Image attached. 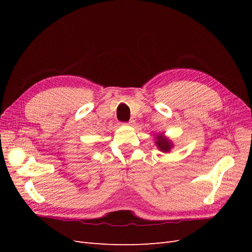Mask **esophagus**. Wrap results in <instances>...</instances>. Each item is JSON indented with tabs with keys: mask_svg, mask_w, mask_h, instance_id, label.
<instances>
[{
	"mask_svg": "<svg viewBox=\"0 0 252 252\" xmlns=\"http://www.w3.org/2000/svg\"><path fill=\"white\" fill-rule=\"evenodd\" d=\"M126 124H127V125H133V124H134V120H130L129 122H127Z\"/></svg>",
	"mask_w": 252,
	"mask_h": 252,
	"instance_id": "34e87169",
	"label": "esophagus"
}]
</instances>
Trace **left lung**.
Here are the masks:
<instances>
[{"instance_id": "1", "label": "left lung", "mask_w": 252, "mask_h": 252, "mask_svg": "<svg viewBox=\"0 0 252 252\" xmlns=\"http://www.w3.org/2000/svg\"><path fill=\"white\" fill-rule=\"evenodd\" d=\"M156 140H157L156 145L158 146V148L163 152H169L173 147L172 142L169 139H167L166 136H164L162 133L158 134L156 136Z\"/></svg>"}]
</instances>
